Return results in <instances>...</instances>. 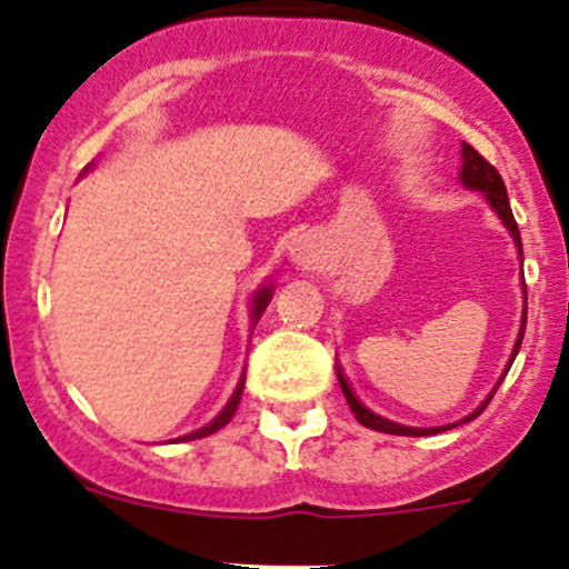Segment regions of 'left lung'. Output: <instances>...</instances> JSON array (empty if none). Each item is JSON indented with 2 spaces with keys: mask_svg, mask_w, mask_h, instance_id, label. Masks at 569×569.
<instances>
[{
  "mask_svg": "<svg viewBox=\"0 0 569 569\" xmlns=\"http://www.w3.org/2000/svg\"><path fill=\"white\" fill-rule=\"evenodd\" d=\"M460 181L465 183L468 189H476V192H485L487 203L492 206V211H496L498 217H501L503 226L509 228V233H512L515 244H518V252H520V261H523V242H520V231H518V222H515V214H512V206H509V198H507V187H503V178L498 176V170L492 168L490 162H487L485 157H481L479 151H476L473 146H468V142H462V170H460ZM526 289V283H523ZM529 308V306H526ZM526 308H523V325H520V332H518V341H515V349H512V360L515 355H518L520 343H523V332H526ZM512 360H509V366H512ZM509 371V369H507ZM338 382H341V391L347 396L349 407H352L355 418H358L363 427L369 429H377V432H388V435H410V438H423V435H438V432H446V429L457 427V423H468L473 421L476 416H479L481 410L487 407V401L492 399V393L498 391V386H501V380H498L496 391L485 399V405L476 407V412H470L468 418H462V421L457 423H449V427H435V429H416V427H405V423H396V421H388V418L377 416V412H371L369 407H363V401L358 399V396L352 393V388H349L347 377L341 375V369H338Z\"/></svg>",
  "mask_w": 569,
  "mask_h": 569,
  "instance_id": "1",
  "label": "left lung"
}]
</instances>
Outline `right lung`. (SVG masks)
<instances>
[{"mask_svg": "<svg viewBox=\"0 0 569 569\" xmlns=\"http://www.w3.org/2000/svg\"><path fill=\"white\" fill-rule=\"evenodd\" d=\"M269 300H272V286H261V289H258L256 295H252V302H250V317H252V325H256V321L261 319V313L267 311ZM242 391H244V377H242V380H239L237 391H233L231 399H228V405L222 407V412H220V416L214 418V421L206 423V427H203V429H198V432L183 435V438H178V440H198V438H206V435H211V432H217V429L226 427V423L231 421V418H233V412H237L239 401H242Z\"/></svg>", "mask_w": 569, "mask_h": 569, "instance_id": "obj_1", "label": "right lung"}]
</instances>
